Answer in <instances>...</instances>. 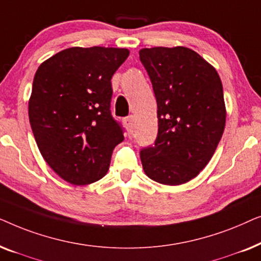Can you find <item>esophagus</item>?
I'll list each match as a JSON object with an SVG mask.
<instances>
[{"label": "esophagus", "instance_id": "obj_1", "mask_svg": "<svg viewBox=\"0 0 261 261\" xmlns=\"http://www.w3.org/2000/svg\"><path fill=\"white\" fill-rule=\"evenodd\" d=\"M123 122H124V126H126V128H127L128 133H129V134L133 133V129H134V116L130 115V116L126 117Z\"/></svg>", "mask_w": 261, "mask_h": 261}]
</instances>
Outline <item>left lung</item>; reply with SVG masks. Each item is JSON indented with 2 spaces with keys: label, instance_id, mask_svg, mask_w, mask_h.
<instances>
[{
  "label": "left lung",
  "instance_id": "obj_1",
  "mask_svg": "<svg viewBox=\"0 0 261 261\" xmlns=\"http://www.w3.org/2000/svg\"><path fill=\"white\" fill-rule=\"evenodd\" d=\"M139 56L158 106V135L141 148L142 167L160 184H184L204 169L222 138V83L208 62L183 46L142 48Z\"/></svg>",
  "mask_w": 261,
  "mask_h": 261
}]
</instances>
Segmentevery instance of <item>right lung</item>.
I'll return each instance as SVG.
<instances>
[{
	"mask_svg": "<svg viewBox=\"0 0 261 261\" xmlns=\"http://www.w3.org/2000/svg\"><path fill=\"white\" fill-rule=\"evenodd\" d=\"M129 51L71 47L45 60L35 72L28 115L35 141L49 167L73 185L108 172L123 128L110 112L113 74Z\"/></svg>",
	"mask_w": 261,
	"mask_h": 261,
	"instance_id": "add662e5",
	"label": "right lung"
}]
</instances>
